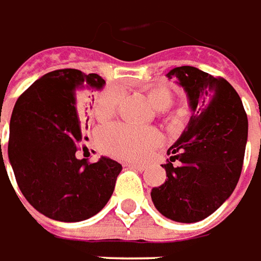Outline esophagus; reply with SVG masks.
Wrapping results in <instances>:
<instances>
[{
    "mask_svg": "<svg viewBox=\"0 0 261 261\" xmlns=\"http://www.w3.org/2000/svg\"><path fill=\"white\" fill-rule=\"evenodd\" d=\"M126 167H130V169H135V170H139V171H145L146 170V164H142V163H134V162H126L125 163Z\"/></svg>",
    "mask_w": 261,
    "mask_h": 261,
    "instance_id": "34e87169",
    "label": "esophagus"
}]
</instances>
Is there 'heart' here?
<instances>
[{
  "label": "heart",
  "mask_w": 261,
  "mask_h": 261,
  "mask_svg": "<svg viewBox=\"0 0 261 261\" xmlns=\"http://www.w3.org/2000/svg\"><path fill=\"white\" fill-rule=\"evenodd\" d=\"M147 98L156 110L163 111L173 102V95L163 87H153L147 91ZM121 90L108 87L94 99L92 112L99 121H107L118 110ZM162 142V135L154 127H134L122 123H112L99 129L97 143L101 150L111 156L125 160H145Z\"/></svg>",
  "instance_id": "obj_1"
}]
</instances>
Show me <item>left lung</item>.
<instances>
[{
  "instance_id": "obj_1",
  "label": "left lung",
  "mask_w": 261,
  "mask_h": 261,
  "mask_svg": "<svg viewBox=\"0 0 261 261\" xmlns=\"http://www.w3.org/2000/svg\"><path fill=\"white\" fill-rule=\"evenodd\" d=\"M186 91L193 115L167 150V180L151 190L156 210L171 221L193 223L214 214L239 181L247 115L234 88L222 77L191 66L170 70ZM174 161L178 166H173Z\"/></svg>"
}]
</instances>
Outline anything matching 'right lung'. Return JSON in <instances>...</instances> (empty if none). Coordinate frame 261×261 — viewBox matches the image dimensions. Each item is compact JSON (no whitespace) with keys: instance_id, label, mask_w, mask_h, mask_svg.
<instances>
[{"instance_id":"add662e5","label":"right lung","mask_w":261,"mask_h":261,"mask_svg":"<svg viewBox=\"0 0 261 261\" xmlns=\"http://www.w3.org/2000/svg\"><path fill=\"white\" fill-rule=\"evenodd\" d=\"M105 80L74 68L47 73L18 98L9 123L8 157L16 182L33 208L50 219L80 222L104 208L122 166L108 157L77 159L84 129L75 105L81 88Z\"/></svg>"}]
</instances>
